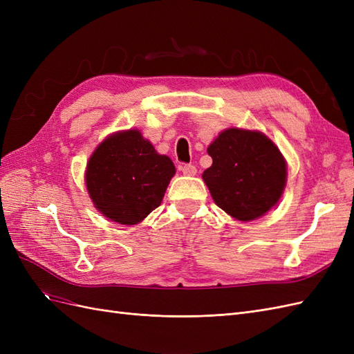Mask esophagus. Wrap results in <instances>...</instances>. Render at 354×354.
Wrapping results in <instances>:
<instances>
[{
	"instance_id": "34e87169",
	"label": "esophagus",
	"mask_w": 354,
	"mask_h": 354,
	"mask_svg": "<svg viewBox=\"0 0 354 354\" xmlns=\"http://www.w3.org/2000/svg\"><path fill=\"white\" fill-rule=\"evenodd\" d=\"M180 169L183 171L185 176H195L196 174V167L192 164H183L180 167Z\"/></svg>"
}]
</instances>
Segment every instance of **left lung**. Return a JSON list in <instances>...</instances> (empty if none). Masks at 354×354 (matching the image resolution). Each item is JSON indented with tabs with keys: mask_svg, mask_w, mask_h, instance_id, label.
Returning <instances> with one entry per match:
<instances>
[{
	"mask_svg": "<svg viewBox=\"0 0 354 354\" xmlns=\"http://www.w3.org/2000/svg\"><path fill=\"white\" fill-rule=\"evenodd\" d=\"M212 165L203 171L211 196L241 221L261 217L279 201L286 164L279 149L259 131L229 128L208 147Z\"/></svg>",
	"mask_w": 354,
	"mask_h": 354,
	"instance_id": "1",
	"label": "left lung"
}]
</instances>
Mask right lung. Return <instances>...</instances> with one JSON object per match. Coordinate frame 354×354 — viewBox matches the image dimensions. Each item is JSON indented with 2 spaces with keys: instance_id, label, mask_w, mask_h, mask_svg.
Returning <instances> with one entry per match:
<instances>
[{
  "instance_id": "1",
  "label": "right lung",
  "mask_w": 354,
  "mask_h": 354,
  "mask_svg": "<svg viewBox=\"0 0 354 354\" xmlns=\"http://www.w3.org/2000/svg\"><path fill=\"white\" fill-rule=\"evenodd\" d=\"M176 167L168 156L136 130L118 133L91 155L85 183L104 217L120 224H137L162 202Z\"/></svg>"
}]
</instances>
